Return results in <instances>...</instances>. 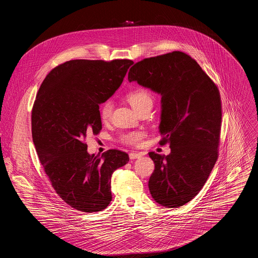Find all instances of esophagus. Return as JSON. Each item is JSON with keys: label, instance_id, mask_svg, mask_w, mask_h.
<instances>
[{"label": "esophagus", "instance_id": "34e87169", "mask_svg": "<svg viewBox=\"0 0 258 258\" xmlns=\"http://www.w3.org/2000/svg\"><path fill=\"white\" fill-rule=\"evenodd\" d=\"M141 156H142L141 153H137V152H131V153H130V158H131L132 160L137 159V158H140Z\"/></svg>", "mask_w": 258, "mask_h": 258}]
</instances>
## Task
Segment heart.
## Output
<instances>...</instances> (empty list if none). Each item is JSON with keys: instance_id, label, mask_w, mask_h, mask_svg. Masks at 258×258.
Returning <instances> with one entry per match:
<instances>
[{"instance_id": "1", "label": "heart", "mask_w": 258, "mask_h": 258, "mask_svg": "<svg viewBox=\"0 0 258 258\" xmlns=\"http://www.w3.org/2000/svg\"><path fill=\"white\" fill-rule=\"evenodd\" d=\"M126 100L128 103L133 106V108L139 112L140 110L146 106L153 105V96L151 93L142 87L135 88L127 92L126 94ZM113 109V104L110 100L105 101L101 107H100V118L102 121L106 122L111 117ZM145 137V133L142 131H134L128 132L125 134H122L120 136V141L124 144L131 145V146H139L142 142V140Z\"/></svg>"}]
</instances>
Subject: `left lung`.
I'll list each match as a JSON object with an SVG mask.
<instances>
[{"mask_svg":"<svg viewBox=\"0 0 258 258\" xmlns=\"http://www.w3.org/2000/svg\"><path fill=\"white\" fill-rule=\"evenodd\" d=\"M127 79L161 95L159 143L168 144L170 153H149L155 164L150 193L164 207L185 205L203 188L218 157L219 91L200 65L179 51L137 62Z\"/></svg>","mask_w":258,"mask_h":258,"instance_id":"1","label":"left lung"}]
</instances>
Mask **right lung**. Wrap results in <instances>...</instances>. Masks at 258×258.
Wrapping results in <instances>:
<instances>
[{"mask_svg": "<svg viewBox=\"0 0 258 258\" xmlns=\"http://www.w3.org/2000/svg\"><path fill=\"white\" fill-rule=\"evenodd\" d=\"M128 59L70 60L52 69L36 95L31 112L32 141L53 188L71 207L84 212L105 209L111 175L125 165V152L90 155L84 142L102 130L99 105L120 87Z\"/></svg>", "mask_w": 258, "mask_h": 258, "instance_id": "add662e5", "label": "right lung"}]
</instances>
